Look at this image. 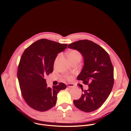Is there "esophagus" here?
<instances>
[{"mask_svg": "<svg viewBox=\"0 0 131 131\" xmlns=\"http://www.w3.org/2000/svg\"><path fill=\"white\" fill-rule=\"evenodd\" d=\"M66 85L68 87H70V88H73L74 87V84L72 83H67Z\"/></svg>", "mask_w": 131, "mask_h": 131, "instance_id": "esophagus-1", "label": "esophagus"}]
</instances>
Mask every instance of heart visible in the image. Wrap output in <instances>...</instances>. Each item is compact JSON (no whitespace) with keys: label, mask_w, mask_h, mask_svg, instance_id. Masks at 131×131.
Instances as JSON below:
<instances>
[{"label":"heart","mask_w":131,"mask_h":131,"mask_svg":"<svg viewBox=\"0 0 131 131\" xmlns=\"http://www.w3.org/2000/svg\"><path fill=\"white\" fill-rule=\"evenodd\" d=\"M68 58L70 61H72L77 59H81V55L80 53L77 50H72L69 52L67 54ZM59 58V55L57 56L54 60V64L57 63L58 59Z\"/></svg>","instance_id":"heart-1"}]
</instances>
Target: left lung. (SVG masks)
I'll return each mask as SVG.
<instances>
[{"instance_id": "1", "label": "left lung", "mask_w": 131, "mask_h": 131, "mask_svg": "<svg viewBox=\"0 0 131 131\" xmlns=\"http://www.w3.org/2000/svg\"><path fill=\"white\" fill-rule=\"evenodd\" d=\"M68 47L78 50L83 56L84 65L78 80L88 85L81 97L73 104L81 111L89 113L102 106L113 88L114 67L108 53L100 46L89 40H79Z\"/></svg>"}]
</instances>
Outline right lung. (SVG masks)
Listing matches in <instances>:
<instances>
[{
    "label": "right lung",
    "instance_id": "obj_1",
    "mask_svg": "<svg viewBox=\"0 0 131 131\" xmlns=\"http://www.w3.org/2000/svg\"><path fill=\"white\" fill-rule=\"evenodd\" d=\"M67 44L41 39L26 48L20 59L17 78L21 93L26 103L39 111L48 110L54 106L57 95L66 85L60 82L48 87L45 77L53 72L54 60Z\"/></svg>",
    "mask_w": 131,
    "mask_h": 131
}]
</instances>
